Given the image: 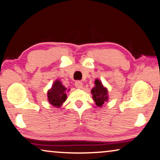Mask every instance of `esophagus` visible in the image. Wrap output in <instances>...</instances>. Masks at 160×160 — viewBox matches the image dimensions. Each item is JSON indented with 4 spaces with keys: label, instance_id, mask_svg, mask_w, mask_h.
I'll return each instance as SVG.
<instances>
[{
    "label": "esophagus",
    "instance_id": "obj_1",
    "mask_svg": "<svg viewBox=\"0 0 160 160\" xmlns=\"http://www.w3.org/2000/svg\"><path fill=\"white\" fill-rule=\"evenodd\" d=\"M74 86L77 88H82V82L81 81H76L75 83H74Z\"/></svg>",
    "mask_w": 160,
    "mask_h": 160
}]
</instances>
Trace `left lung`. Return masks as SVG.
Here are the masks:
<instances>
[{
  "mask_svg": "<svg viewBox=\"0 0 160 160\" xmlns=\"http://www.w3.org/2000/svg\"><path fill=\"white\" fill-rule=\"evenodd\" d=\"M95 86L91 89V93L96 105L98 107H102L108 100V89L105 88L100 80H97L94 82Z\"/></svg>",
  "mask_w": 160,
  "mask_h": 160,
  "instance_id": "1",
  "label": "left lung"
}]
</instances>
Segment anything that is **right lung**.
Wrapping results in <instances>:
<instances>
[{"mask_svg":"<svg viewBox=\"0 0 160 160\" xmlns=\"http://www.w3.org/2000/svg\"><path fill=\"white\" fill-rule=\"evenodd\" d=\"M67 89L66 87L63 86L60 80H55L52 86V88L48 91L49 102L55 107H61L67 99V96L66 93Z\"/></svg>","mask_w":160,"mask_h":160,"instance_id":"add662e5","label":"right lung"}]
</instances>
